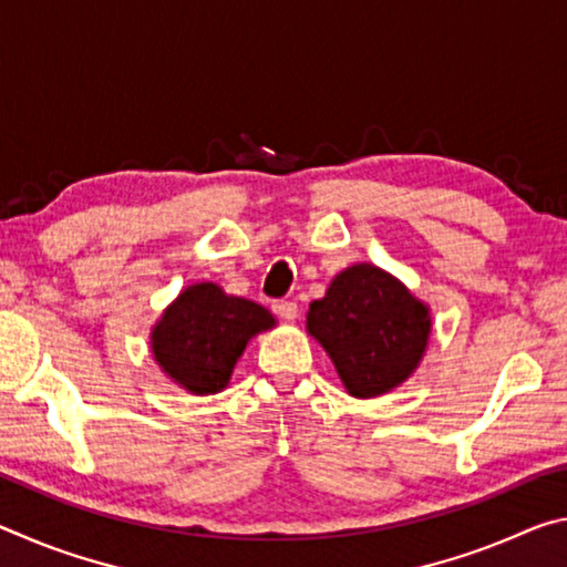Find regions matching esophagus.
<instances>
[{"label":"esophagus","mask_w":567,"mask_h":567,"mask_svg":"<svg viewBox=\"0 0 567 567\" xmlns=\"http://www.w3.org/2000/svg\"><path fill=\"white\" fill-rule=\"evenodd\" d=\"M272 310L280 315L282 320H295L297 318V302H292V300H275Z\"/></svg>","instance_id":"34e87169"}]
</instances>
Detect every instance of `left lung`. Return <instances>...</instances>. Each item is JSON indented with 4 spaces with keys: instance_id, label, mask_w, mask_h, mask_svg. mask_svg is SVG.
I'll return each instance as SVG.
<instances>
[{
    "instance_id": "obj_1",
    "label": "left lung",
    "mask_w": 567,
    "mask_h": 567,
    "mask_svg": "<svg viewBox=\"0 0 567 567\" xmlns=\"http://www.w3.org/2000/svg\"><path fill=\"white\" fill-rule=\"evenodd\" d=\"M430 328V307L368 262L342 270L307 312V332L330 354L352 398L402 385L425 354Z\"/></svg>"
}]
</instances>
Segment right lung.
Returning a JSON list of instances; mask_svg holds the SVG:
<instances>
[{"mask_svg":"<svg viewBox=\"0 0 567 567\" xmlns=\"http://www.w3.org/2000/svg\"><path fill=\"white\" fill-rule=\"evenodd\" d=\"M275 328L262 305L227 295L215 282L182 290L152 328V354L162 372L192 395H215L227 388L247 342Z\"/></svg>","mask_w":567,"mask_h":567,"instance_id":"obj_1","label":"right lung"}]
</instances>
